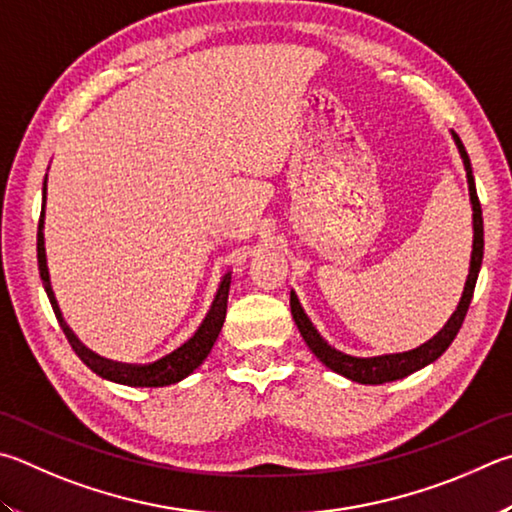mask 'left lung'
<instances>
[{"label":"left lung","mask_w":512,"mask_h":512,"mask_svg":"<svg viewBox=\"0 0 512 512\" xmlns=\"http://www.w3.org/2000/svg\"><path fill=\"white\" fill-rule=\"evenodd\" d=\"M452 138L459 147L463 165H466L470 203H472V230H475V235H472L470 273H468L466 286H463V295L459 300L457 311L452 313V318L448 320V324H445V327L439 333H436L432 340H427L425 345L416 347L412 351H403V353H387V356H374V358L349 356V353H342L338 349H333L331 345H327V340L320 336L318 329H315L311 320L306 318V313L300 306V300H297V295L291 291V313H293V320L297 324V329H300L306 345H309V349L331 371H336V374L353 380V383L383 385V383H392V380H401L405 376L414 374V371L423 369L425 365H430V362H434L445 349L452 345V340L457 338L463 320H466L468 306H470V300H472V293H475V284H477V277H479L481 259H483V217H481V203H479L477 188H475V176H472L470 156L466 152V147H463L461 138L454 132H452Z\"/></svg>","instance_id":"8db88e82"}]
</instances>
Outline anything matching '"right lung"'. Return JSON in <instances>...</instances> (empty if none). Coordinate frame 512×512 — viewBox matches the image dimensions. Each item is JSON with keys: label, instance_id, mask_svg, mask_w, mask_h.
Here are the masks:
<instances>
[{"label": "right lung", "instance_id": "obj_1", "mask_svg": "<svg viewBox=\"0 0 512 512\" xmlns=\"http://www.w3.org/2000/svg\"><path fill=\"white\" fill-rule=\"evenodd\" d=\"M44 201H46V179H44ZM44 206L40 212V224H37V266H40V277L44 284V291L49 295V302L53 306L55 318H58L60 327L67 336L71 349L78 353V358L85 362V365L98 374L100 378L111 380V383L129 385V387H165L172 383H179V380L188 378L194 369H197L203 360L208 358V353L219 338V331L224 327L226 320V309H228V291H230V273L224 275V280L219 284V291L215 295V302H212L206 320L201 322V327L194 331V336L183 342L179 349H174L167 356L147 362V365H127V362H114L107 358H100L98 353L89 351L82 342L73 336L69 324L64 322L62 311L55 300L51 280H49V268H46V250H44Z\"/></svg>", "mask_w": 512, "mask_h": 512}]
</instances>
